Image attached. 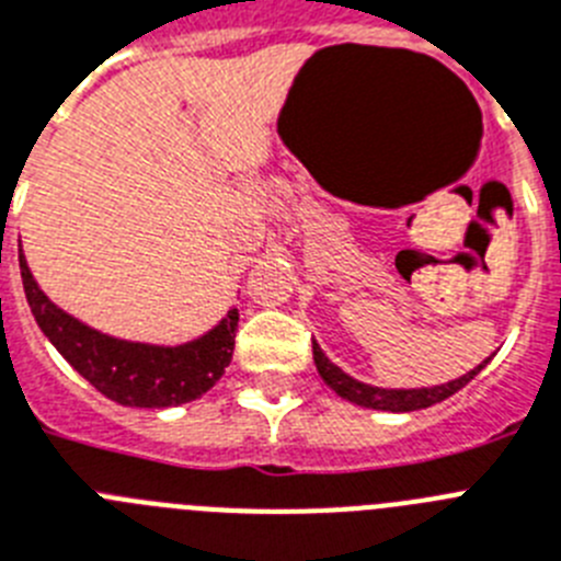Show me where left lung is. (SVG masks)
<instances>
[{
	"mask_svg": "<svg viewBox=\"0 0 561 561\" xmlns=\"http://www.w3.org/2000/svg\"><path fill=\"white\" fill-rule=\"evenodd\" d=\"M313 362L319 375L324 378L330 389H333L335 396H341L344 401H353L358 407L367 409H383V412H415V409H426L432 403L446 401L449 396H455L457 389H462L466 383L474 378L480 369L485 367L489 362H483L480 367H474L471 373L460 375L457 381L440 383V387H426V389H381V387H369V383L355 381L350 378L347 373H341L333 362H330L328 355L321 353V347L313 341Z\"/></svg>",
	"mask_w": 561,
	"mask_h": 561,
	"instance_id": "8db88e82",
	"label": "left lung"
}]
</instances>
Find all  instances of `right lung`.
Segmentation results:
<instances>
[{
    "mask_svg": "<svg viewBox=\"0 0 561 561\" xmlns=\"http://www.w3.org/2000/svg\"><path fill=\"white\" fill-rule=\"evenodd\" d=\"M19 267L24 296L42 333L65 355L70 367L84 375L110 401L144 409L180 407L208 392L231 364L233 335L240 321L237 308L228 310L226 319L206 335L180 347L135 344L99 333L58 310L36 285L24 256L19 260Z\"/></svg>",
    "mask_w": 561,
    "mask_h": 561,
    "instance_id": "obj_1",
    "label": "right lung"
}]
</instances>
